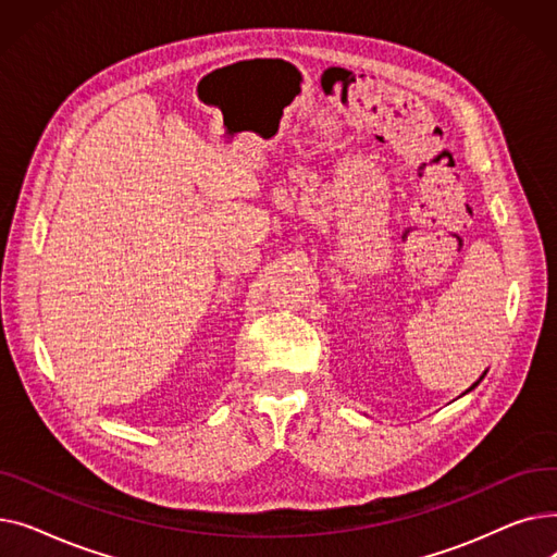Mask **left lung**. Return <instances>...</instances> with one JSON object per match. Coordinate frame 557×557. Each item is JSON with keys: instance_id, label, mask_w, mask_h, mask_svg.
<instances>
[{"instance_id": "8db88e82", "label": "left lung", "mask_w": 557, "mask_h": 557, "mask_svg": "<svg viewBox=\"0 0 557 557\" xmlns=\"http://www.w3.org/2000/svg\"><path fill=\"white\" fill-rule=\"evenodd\" d=\"M481 379H483V376H481ZM481 379H479V382H481ZM479 382H476V384H474V386H472V388H476V386H479ZM472 388H470V391H472Z\"/></svg>"}]
</instances>
